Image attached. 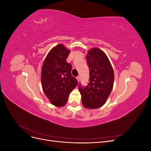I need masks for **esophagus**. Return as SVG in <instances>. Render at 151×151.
Listing matches in <instances>:
<instances>
[{
    "mask_svg": "<svg viewBox=\"0 0 151 151\" xmlns=\"http://www.w3.org/2000/svg\"><path fill=\"white\" fill-rule=\"evenodd\" d=\"M77 81L79 82V81H80V76L77 77Z\"/></svg>",
    "mask_w": 151,
    "mask_h": 151,
    "instance_id": "34e87169",
    "label": "esophagus"
}]
</instances>
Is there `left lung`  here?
Returning <instances> with one entry per match:
<instances>
[{"instance_id":"8db88e82","label":"left lung","mask_w":151,"mask_h":151,"mask_svg":"<svg viewBox=\"0 0 151 151\" xmlns=\"http://www.w3.org/2000/svg\"><path fill=\"white\" fill-rule=\"evenodd\" d=\"M87 63L89 68V83L79 86L82 103L88 109H97L106 103L113 89L114 72L106 55L101 50L93 48L88 52Z\"/></svg>"}]
</instances>
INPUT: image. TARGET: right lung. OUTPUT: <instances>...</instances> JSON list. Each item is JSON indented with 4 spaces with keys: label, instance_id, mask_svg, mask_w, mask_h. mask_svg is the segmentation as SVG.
<instances>
[{
    "label": "right lung",
    "instance_id": "1",
    "mask_svg": "<svg viewBox=\"0 0 151 151\" xmlns=\"http://www.w3.org/2000/svg\"><path fill=\"white\" fill-rule=\"evenodd\" d=\"M70 51L62 44L53 47L43 62L41 74L43 91L55 106H65L70 92L77 86L71 74L72 65L66 59Z\"/></svg>",
    "mask_w": 151,
    "mask_h": 151
}]
</instances>
